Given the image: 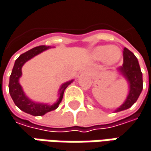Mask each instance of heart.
<instances>
[{
	"label": "heart",
	"instance_id": "b5f03b06",
	"mask_svg": "<svg viewBox=\"0 0 151 151\" xmlns=\"http://www.w3.org/2000/svg\"><path fill=\"white\" fill-rule=\"evenodd\" d=\"M94 57L97 60H102L105 58L109 64L117 62L121 56V52L117 47H111L109 45L100 46L94 50Z\"/></svg>",
	"mask_w": 151,
	"mask_h": 151
}]
</instances>
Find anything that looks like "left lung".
<instances>
[{
	"label": "left lung",
	"instance_id": "left-lung-1",
	"mask_svg": "<svg viewBox=\"0 0 151 151\" xmlns=\"http://www.w3.org/2000/svg\"><path fill=\"white\" fill-rule=\"evenodd\" d=\"M121 74L124 76L130 84V91L127 98L116 112L127 109L135 102L143 90V75L137 59L128 49H123V65L119 68Z\"/></svg>",
	"mask_w": 151,
	"mask_h": 151
}]
</instances>
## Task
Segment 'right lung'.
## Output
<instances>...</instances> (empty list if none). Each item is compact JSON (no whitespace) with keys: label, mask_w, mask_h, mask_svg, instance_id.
Returning a JSON list of instances; mask_svg holds the SVG:
<instances>
[{"label":"right lung","mask_w":151,"mask_h":151,"mask_svg":"<svg viewBox=\"0 0 151 151\" xmlns=\"http://www.w3.org/2000/svg\"><path fill=\"white\" fill-rule=\"evenodd\" d=\"M49 48V46H45V45H41V46H37L35 47L33 49H30L29 51L25 52L22 54L18 58L15 60L14 63V68L12 71V73L10 75V78H9V93L10 96L13 99V101L15 103V105L20 109L21 110L30 114L31 115L34 116H41L45 114L46 113H48L49 111L55 110L59 106V104L60 103L62 97H63V94L66 90L67 86L73 82V80L67 82L65 84L61 85L60 91H59V98L56 101L55 103H54L53 105H48V104H43V103H37V102H33L30 100L25 95L24 93L22 90L21 85L19 83V79L20 78V76L22 74L21 72V68H22L23 65L29 60L30 59L34 57L35 55L40 54L41 52L46 50Z\"/></svg>","instance_id":"add662e5"}]
</instances>
